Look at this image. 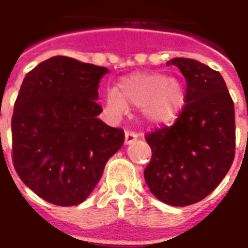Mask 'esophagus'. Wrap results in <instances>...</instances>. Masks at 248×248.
<instances>
[{
	"mask_svg": "<svg viewBox=\"0 0 248 248\" xmlns=\"http://www.w3.org/2000/svg\"><path fill=\"white\" fill-rule=\"evenodd\" d=\"M138 136H139L138 135V132L130 131V130H127V131H126V134H124V144H126V145H128V144H132L136 139H138Z\"/></svg>",
	"mask_w": 248,
	"mask_h": 248,
	"instance_id": "obj_1",
	"label": "esophagus"
}]
</instances>
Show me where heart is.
Here are the masks:
<instances>
[{
	"mask_svg": "<svg viewBox=\"0 0 248 248\" xmlns=\"http://www.w3.org/2000/svg\"><path fill=\"white\" fill-rule=\"evenodd\" d=\"M107 108L121 116L127 107H141V114L153 124H163L175 118L184 104L180 82L155 73H136L121 79L117 93L105 96Z\"/></svg>",
	"mask_w": 248,
	"mask_h": 248,
	"instance_id": "1",
	"label": "heart"
}]
</instances>
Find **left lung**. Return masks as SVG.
<instances>
[{"mask_svg": "<svg viewBox=\"0 0 248 248\" xmlns=\"http://www.w3.org/2000/svg\"><path fill=\"white\" fill-rule=\"evenodd\" d=\"M186 81L184 107L172 126L145 135L151 192L171 206L200 202L220 184L235 155L234 103L217 71L188 58L167 62Z\"/></svg>", "mask_w": 248, "mask_h": 248, "instance_id": "left-lung-1", "label": "left lung"}]
</instances>
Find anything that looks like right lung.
Returning <instances> with one entry per match:
<instances>
[{
    "instance_id": "obj_1",
    "label": "right lung",
    "mask_w": 248,
    "mask_h": 248,
    "mask_svg": "<svg viewBox=\"0 0 248 248\" xmlns=\"http://www.w3.org/2000/svg\"><path fill=\"white\" fill-rule=\"evenodd\" d=\"M108 68L52 56L28 72L11 118L15 171L56 206L89 197L124 141L122 128L97 118V87Z\"/></svg>"
}]
</instances>
